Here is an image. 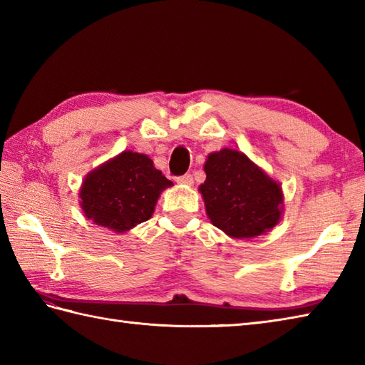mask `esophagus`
<instances>
[{"label": "esophagus", "mask_w": 365, "mask_h": 365, "mask_svg": "<svg viewBox=\"0 0 365 365\" xmlns=\"http://www.w3.org/2000/svg\"><path fill=\"white\" fill-rule=\"evenodd\" d=\"M177 182L183 183V185H192V175L191 174H183L180 177H177Z\"/></svg>", "instance_id": "esophagus-1"}]
</instances>
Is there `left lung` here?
Masks as SVG:
<instances>
[{
  "label": "left lung",
  "instance_id": "left-lung-1",
  "mask_svg": "<svg viewBox=\"0 0 365 365\" xmlns=\"http://www.w3.org/2000/svg\"><path fill=\"white\" fill-rule=\"evenodd\" d=\"M200 185L213 226L234 238H252L281 220V187L245 153L222 149L208 155Z\"/></svg>",
  "mask_w": 365,
  "mask_h": 365
}]
</instances>
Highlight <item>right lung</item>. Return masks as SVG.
<instances>
[{
	"mask_svg": "<svg viewBox=\"0 0 365 365\" xmlns=\"http://www.w3.org/2000/svg\"><path fill=\"white\" fill-rule=\"evenodd\" d=\"M170 185L147 155L125 150L84 178L81 207L98 226L125 232L150 218L161 191Z\"/></svg>",
	"mask_w": 365,
	"mask_h": 365,
	"instance_id": "right-lung-1",
	"label": "right lung"
}]
</instances>
